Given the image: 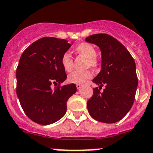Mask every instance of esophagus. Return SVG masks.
Listing matches in <instances>:
<instances>
[{"label": "esophagus", "instance_id": "esophagus-1", "mask_svg": "<svg viewBox=\"0 0 153 153\" xmlns=\"http://www.w3.org/2000/svg\"><path fill=\"white\" fill-rule=\"evenodd\" d=\"M76 89H79L81 87H82V85H81V84H76Z\"/></svg>", "mask_w": 153, "mask_h": 153}]
</instances>
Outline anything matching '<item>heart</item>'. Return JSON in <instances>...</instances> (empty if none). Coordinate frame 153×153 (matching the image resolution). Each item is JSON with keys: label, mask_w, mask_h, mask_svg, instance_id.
<instances>
[{"label": "heart", "mask_w": 153, "mask_h": 153, "mask_svg": "<svg viewBox=\"0 0 153 153\" xmlns=\"http://www.w3.org/2000/svg\"><path fill=\"white\" fill-rule=\"evenodd\" d=\"M76 51L80 55L86 57L88 60L87 66L96 67L98 65V61L96 58V51L95 48L88 43H81L76 47ZM61 63L64 70L67 72H71L73 70V59L69 53H64L61 57ZM92 77V74L89 71H75L70 74L68 76V81L72 83L82 84L86 80Z\"/></svg>", "instance_id": "b5f03b06"}]
</instances>
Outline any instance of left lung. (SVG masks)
Masks as SVG:
<instances>
[{"label":"left lung","mask_w":153,"mask_h":153,"mask_svg":"<svg viewBox=\"0 0 153 153\" xmlns=\"http://www.w3.org/2000/svg\"><path fill=\"white\" fill-rule=\"evenodd\" d=\"M86 42L96 45L102 54L101 71L92 79L99 87L87 102L92 118L112 124L119 121L131 110L138 85L136 64L127 49L108 34H94ZM106 88L100 92L101 86Z\"/></svg>","instance_id":"left-lung-1"}]
</instances>
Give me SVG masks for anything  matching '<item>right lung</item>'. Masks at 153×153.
<instances>
[{
	"label": "right lung",
	"mask_w": 153,
	"mask_h": 153,
	"mask_svg": "<svg viewBox=\"0 0 153 153\" xmlns=\"http://www.w3.org/2000/svg\"><path fill=\"white\" fill-rule=\"evenodd\" d=\"M72 44L65 39L44 37L21 55L16 68V94L26 115L37 124L48 125L64 117L67 100L76 92L74 83L54 90L51 86L67 79L61 59Z\"/></svg>",
	"instance_id": "1"
}]
</instances>
